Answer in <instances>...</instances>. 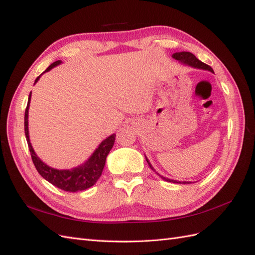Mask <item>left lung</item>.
<instances>
[{"label": "left lung", "instance_id": "8db88e82", "mask_svg": "<svg viewBox=\"0 0 255 255\" xmlns=\"http://www.w3.org/2000/svg\"><path fill=\"white\" fill-rule=\"evenodd\" d=\"M172 58H174L175 60H177V61H179V63H181V64H183L185 66H188V67L195 68V69H200V70H206V71H210V72L214 73V70L210 66L202 63V61H200L194 55V54L190 53V52H176V53H173L172 54ZM145 159H146V163L149 164V166H150V168L152 169V170L154 172H156V170H155V169H154V167L150 163V160L148 159V157L145 156ZM156 173L161 177V179L167 181V182H172V183H176V184H191L192 183V182H186V181L181 182V181H176V180H172V179H168V177H166L164 175H160L158 172H156Z\"/></svg>", "mask_w": 255, "mask_h": 255}]
</instances>
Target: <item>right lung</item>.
I'll use <instances>...</instances> for the list:
<instances>
[{"label":"right lung","instance_id":"right-lung-1","mask_svg":"<svg viewBox=\"0 0 255 255\" xmlns=\"http://www.w3.org/2000/svg\"><path fill=\"white\" fill-rule=\"evenodd\" d=\"M61 63H63L61 60L54 61L53 64H51L47 68V70L43 71L35 80L34 85L39 81L40 76L43 73L49 72L51 69L57 67ZM30 98H32V92H30L28 96V102H27L25 115H24V132H25V137H26V141L28 144L30 155H32L33 163L37 169V171L39 172V174L43 177L44 180H47L48 182L53 184L54 186H56L65 191L76 192V191L88 189L91 186H94L102 174L103 168L105 166L106 157L109 155V153L115 143L116 134H112L109 137H106L105 139L98 145V148L94 151V153L91 154L89 158L86 161H84L82 165L71 169L52 168L49 165L43 163V161L39 158V156L37 155L29 140L28 110H29Z\"/></svg>","mask_w":255,"mask_h":255}]
</instances>
